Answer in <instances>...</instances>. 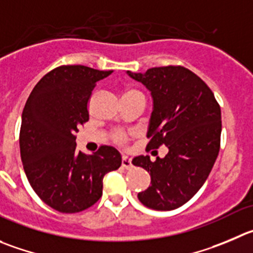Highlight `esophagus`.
Masks as SVG:
<instances>
[{"label":"esophagus","instance_id":"34e87169","mask_svg":"<svg viewBox=\"0 0 253 253\" xmlns=\"http://www.w3.org/2000/svg\"><path fill=\"white\" fill-rule=\"evenodd\" d=\"M122 167L124 168V169H131V168H133V163H131V159L129 158V156H123Z\"/></svg>","mask_w":253,"mask_h":253}]
</instances>
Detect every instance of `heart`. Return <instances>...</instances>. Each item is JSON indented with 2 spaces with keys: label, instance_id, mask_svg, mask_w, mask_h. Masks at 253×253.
<instances>
[{
  "label": "heart",
  "instance_id": "heart-1",
  "mask_svg": "<svg viewBox=\"0 0 253 253\" xmlns=\"http://www.w3.org/2000/svg\"><path fill=\"white\" fill-rule=\"evenodd\" d=\"M133 93H139V92L138 90H135V89H129V90H126V92L124 93V95L133 94ZM113 139L115 140V143L124 144L125 141H126V139H128V136H126V134L125 133H123V131H117V133H114V135H113Z\"/></svg>",
  "mask_w": 253,
  "mask_h": 253
}]
</instances>
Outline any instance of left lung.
<instances>
[{
    "label": "left lung",
    "mask_w": 253,
    "mask_h": 253,
    "mask_svg": "<svg viewBox=\"0 0 253 253\" xmlns=\"http://www.w3.org/2000/svg\"><path fill=\"white\" fill-rule=\"evenodd\" d=\"M146 86L153 112L146 136L148 149L168 148L165 158L139 155L135 167L150 174V186L139 192L146 208L170 211L196 194L208 179L220 150L221 109L205 82L181 66L150 68L145 73L126 71Z\"/></svg>",
    "instance_id": "obj_1"
}]
</instances>
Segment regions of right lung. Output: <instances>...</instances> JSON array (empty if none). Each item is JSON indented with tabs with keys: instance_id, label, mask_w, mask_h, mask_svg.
I'll use <instances>...</instances> for the list:
<instances>
[{
	"instance_id": "1",
	"label": "right lung",
	"mask_w": 253,
	"mask_h": 253,
	"mask_svg": "<svg viewBox=\"0 0 253 253\" xmlns=\"http://www.w3.org/2000/svg\"><path fill=\"white\" fill-rule=\"evenodd\" d=\"M113 71L62 66L33 88L22 113L20 150L31 186L59 212H81L103 194V177L119 169L122 155L100 146L90 155L76 149L79 125L89 120L86 104L95 83Z\"/></svg>"
}]
</instances>
